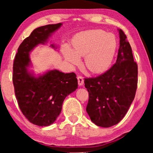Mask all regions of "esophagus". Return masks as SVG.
I'll return each mask as SVG.
<instances>
[{
	"label": "esophagus",
	"mask_w": 153,
	"mask_h": 153,
	"mask_svg": "<svg viewBox=\"0 0 153 153\" xmlns=\"http://www.w3.org/2000/svg\"><path fill=\"white\" fill-rule=\"evenodd\" d=\"M77 79H78V83H79V86H81V85H83V84H84V81H83V79L82 76H77Z\"/></svg>",
	"instance_id": "esophagus-1"
}]
</instances>
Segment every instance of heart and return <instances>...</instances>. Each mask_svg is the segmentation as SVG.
I'll return each instance as SVG.
<instances>
[{
    "instance_id": "heart-1",
    "label": "heart",
    "mask_w": 153,
    "mask_h": 153,
    "mask_svg": "<svg viewBox=\"0 0 153 153\" xmlns=\"http://www.w3.org/2000/svg\"><path fill=\"white\" fill-rule=\"evenodd\" d=\"M116 49L114 37L100 29L83 32L75 39L72 48L65 47L63 56L71 66L79 63L83 57V65L93 74L104 72L108 68Z\"/></svg>"
}]
</instances>
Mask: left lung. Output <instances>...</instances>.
I'll return each instance as SVG.
<instances>
[{"mask_svg":"<svg viewBox=\"0 0 153 153\" xmlns=\"http://www.w3.org/2000/svg\"><path fill=\"white\" fill-rule=\"evenodd\" d=\"M118 30L120 47L116 63L104 74L84 80L89 93L86 111L92 122L102 127L114 126L124 118L137 88V64L126 35Z\"/></svg>","mask_w":153,"mask_h":153,"instance_id":"left-lung-1","label":"left lung"}]
</instances>
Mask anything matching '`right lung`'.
Segmentation results:
<instances>
[{"mask_svg":"<svg viewBox=\"0 0 153 153\" xmlns=\"http://www.w3.org/2000/svg\"><path fill=\"white\" fill-rule=\"evenodd\" d=\"M62 23L39 27L21 44L13 64L12 81L19 106L24 116L37 126H49L55 122L62 111L64 100L76 91L78 81L74 72L50 70L35 75L30 54L39 45H45ZM51 47H58L51 44Z\"/></svg>","mask_w":153,"mask_h":153,"instance_id":"add662e5","label":"right lung"}]
</instances>
